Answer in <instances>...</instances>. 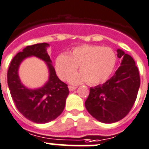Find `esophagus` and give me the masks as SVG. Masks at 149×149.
Here are the masks:
<instances>
[{
    "instance_id": "esophagus-1",
    "label": "esophagus",
    "mask_w": 149,
    "mask_h": 149,
    "mask_svg": "<svg viewBox=\"0 0 149 149\" xmlns=\"http://www.w3.org/2000/svg\"><path fill=\"white\" fill-rule=\"evenodd\" d=\"M68 88H69V91H74V90H76V88H77V87H75V86H69V87H68Z\"/></svg>"
}]
</instances>
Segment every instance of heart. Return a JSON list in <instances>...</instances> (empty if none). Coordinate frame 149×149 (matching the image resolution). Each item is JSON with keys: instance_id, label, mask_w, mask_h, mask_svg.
Segmentation results:
<instances>
[{"instance_id": "b5f03b06", "label": "heart", "mask_w": 149, "mask_h": 149, "mask_svg": "<svg viewBox=\"0 0 149 149\" xmlns=\"http://www.w3.org/2000/svg\"><path fill=\"white\" fill-rule=\"evenodd\" d=\"M116 62V53L111 47L85 45L75 47L69 56L59 55L56 59L55 68L58 77L66 81L79 66L80 73L72 74L70 83L88 81L90 84H97L109 77Z\"/></svg>"}]
</instances>
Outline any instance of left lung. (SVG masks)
<instances>
[{"label": "left lung", "mask_w": 149, "mask_h": 149, "mask_svg": "<svg viewBox=\"0 0 149 149\" xmlns=\"http://www.w3.org/2000/svg\"><path fill=\"white\" fill-rule=\"evenodd\" d=\"M122 62L113 76L104 84L91 88L85 108L91 116L103 123L120 121L133 107L140 85L139 70L133 58L118 49Z\"/></svg>", "instance_id": "8db88e82"}]
</instances>
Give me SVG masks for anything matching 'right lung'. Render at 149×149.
<instances>
[{"instance_id":"1","label":"right lung","mask_w":149,"mask_h":149,"mask_svg":"<svg viewBox=\"0 0 149 149\" xmlns=\"http://www.w3.org/2000/svg\"><path fill=\"white\" fill-rule=\"evenodd\" d=\"M47 43L27 46L12 60L7 73V82L12 98L17 109L27 120L36 123H47L58 117L65 109L69 94L68 84L56 76L48 55ZM35 56L47 64L49 79L45 85L37 89H29L21 83L18 68L28 57Z\"/></svg>"}]
</instances>
